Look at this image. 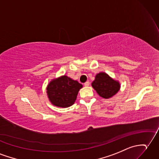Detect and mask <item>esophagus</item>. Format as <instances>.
<instances>
[{"mask_svg":"<svg viewBox=\"0 0 159 159\" xmlns=\"http://www.w3.org/2000/svg\"><path fill=\"white\" fill-rule=\"evenodd\" d=\"M89 84H90V83L89 82V81H87V82H85V83H84V85L85 86V87H88L89 85Z\"/></svg>","mask_w":159,"mask_h":159,"instance_id":"esophagus-1","label":"esophagus"}]
</instances>
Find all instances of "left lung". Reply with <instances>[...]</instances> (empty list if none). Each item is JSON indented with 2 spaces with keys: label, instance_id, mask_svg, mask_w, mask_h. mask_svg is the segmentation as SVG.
<instances>
[{
  "label": "left lung",
  "instance_id": "8db88e82",
  "mask_svg": "<svg viewBox=\"0 0 159 159\" xmlns=\"http://www.w3.org/2000/svg\"><path fill=\"white\" fill-rule=\"evenodd\" d=\"M91 84L99 96L105 99L112 97L120 89L119 83L104 72L98 74Z\"/></svg>",
  "mask_w": 159,
  "mask_h": 159
}]
</instances>
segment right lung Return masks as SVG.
I'll return each instance as SVG.
<instances>
[{
	"label": "right lung",
	"mask_w": 159,
	"mask_h": 159,
	"mask_svg": "<svg viewBox=\"0 0 159 159\" xmlns=\"http://www.w3.org/2000/svg\"><path fill=\"white\" fill-rule=\"evenodd\" d=\"M83 85L78 81L66 76L53 80L48 84L47 93L52 104L67 108L75 103L80 89Z\"/></svg>",
	"instance_id": "1"
}]
</instances>
